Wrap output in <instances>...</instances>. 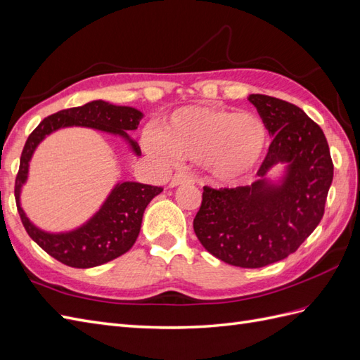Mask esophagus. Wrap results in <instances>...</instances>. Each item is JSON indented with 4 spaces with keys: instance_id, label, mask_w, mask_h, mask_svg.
<instances>
[{
    "instance_id": "esophagus-1",
    "label": "esophagus",
    "mask_w": 360,
    "mask_h": 360,
    "mask_svg": "<svg viewBox=\"0 0 360 360\" xmlns=\"http://www.w3.org/2000/svg\"><path fill=\"white\" fill-rule=\"evenodd\" d=\"M193 182V178L187 173H176L170 181V187H178L181 184H190Z\"/></svg>"
}]
</instances>
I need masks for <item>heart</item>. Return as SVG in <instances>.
Returning a JSON list of instances; mask_svg holds the SVG:
<instances>
[{"instance_id":"heart-1","label":"heart","mask_w":360,"mask_h":360,"mask_svg":"<svg viewBox=\"0 0 360 360\" xmlns=\"http://www.w3.org/2000/svg\"><path fill=\"white\" fill-rule=\"evenodd\" d=\"M161 149L178 161L202 162L219 181L231 182L252 173L269 149V131L251 112L190 105L174 109L156 134Z\"/></svg>"}]
</instances>
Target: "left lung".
I'll use <instances>...</instances> for the list:
<instances>
[{
  "label": "left lung",
  "mask_w": 360,
  "mask_h": 360,
  "mask_svg": "<svg viewBox=\"0 0 360 360\" xmlns=\"http://www.w3.org/2000/svg\"><path fill=\"white\" fill-rule=\"evenodd\" d=\"M248 100L274 140L251 186L204 187L193 228L205 250L238 268H263L298 250L324 216L333 161L322 129L298 106L263 94ZM280 163L278 181L267 174Z\"/></svg>",
  "instance_id": "left-lung-1"
}]
</instances>
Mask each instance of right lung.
Instances as JSON below:
<instances>
[{"mask_svg":"<svg viewBox=\"0 0 360 360\" xmlns=\"http://www.w3.org/2000/svg\"><path fill=\"white\" fill-rule=\"evenodd\" d=\"M141 118L143 112L135 108L94 100L84 106L63 109L44 118L27 138L21 153L20 172L15 181L16 207L27 234L53 259L71 268L88 269L123 255L131 250L140 234L146 207L162 188L132 181L118 182L88 222L72 231L47 233L33 225L21 207V190L29 178V165L36 147L45 136L62 127L82 126L122 136L131 150L140 156V147L131 140L127 132L135 131Z\"/></svg>","mask_w":360,"mask_h":360,"instance_id":"1","label":"right lung"}]
</instances>
